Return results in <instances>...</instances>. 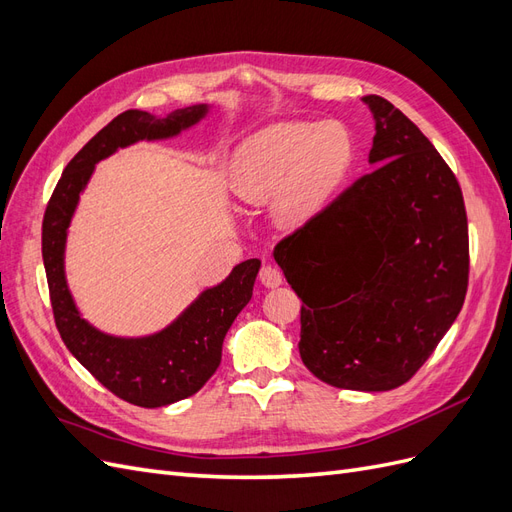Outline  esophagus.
<instances>
[{
	"label": "esophagus",
	"mask_w": 512,
	"mask_h": 512,
	"mask_svg": "<svg viewBox=\"0 0 512 512\" xmlns=\"http://www.w3.org/2000/svg\"><path fill=\"white\" fill-rule=\"evenodd\" d=\"M258 277H260V282H262V286H267V288H277L282 284V271L277 269V267H273V265H265L260 269V273H258Z\"/></svg>",
	"instance_id": "34e87169"
}]
</instances>
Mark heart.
Wrapping results in <instances>:
<instances>
[{"label": "heart", "instance_id": "heart-1", "mask_svg": "<svg viewBox=\"0 0 512 512\" xmlns=\"http://www.w3.org/2000/svg\"><path fill=\"white\" fill-rule=\"evenodd\" d=\"M350 160V136L335 123H275L241 145L232 190L243 203H271L277 224L297 228L329 205Z\"/></svg>", "mask_w": 512, "mask_h": 512}]
</instances>
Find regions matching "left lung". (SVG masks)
Masks as SVG:
<instances>
[{
    "label": "left lung",
    "mask_w": 512,
    "mask_h": 512,
    "mask_svg": "<svg viewBox=\"0 0 512 512\" xmlns=\"http://www.w3.org/2000/svg\"><path fill=\"white\" fill-rule=\"evenodd\" d=\"M369 175L275 245L303 301L299 352L337 389L408 382L461 312L468 218L453 170L429 138L380 96Z\"/></svg>",
    "instance_id": "8db88e82"
}]
</instances>
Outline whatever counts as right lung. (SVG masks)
<instances>
[{"label": "right lung", "instance_id": "1", "mask_svg": "<svg viewBox=\"0 0 512 512\" xmlns=\"http://www.w3.org/2000/svg\"><path fill=\"white\" fill-rule=\"evenodd\" d=\"M207 113L209 104H194L166 117L145 111L117 115L70 160L44 213L42 260L57 331L91 376L123 401L141 408H162L203 389L222 361L230 324L252 299L260 260L239 262L224 282L205 288L162 331L117 337L89 324L72 299L64 267L68 228L100 160L138 141L175 138L203 121Z\"/></svg>", "mask_w": 512, "mask_h": 512}]
</instances>
